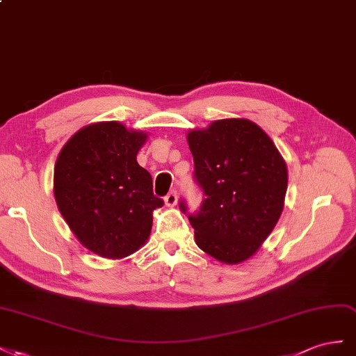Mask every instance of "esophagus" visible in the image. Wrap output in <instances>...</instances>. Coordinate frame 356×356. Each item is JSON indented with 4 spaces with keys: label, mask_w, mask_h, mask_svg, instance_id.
I'll return each mask as SVG.
<instances>
[{
    "label": "esophagus",
    "mask_w": 356,
    "mask_h": 356,
    "mask_svg": "<svg viewBox=\"0 0 356 356\" xmlns=\"http://www.w3.org/2000/svg\"><path fill=\"white\" fill-rule=\"evenodd\" d=\"M164 201H165V206H168V207H175V206L177 204V194H176L175 191L170 192V194L164 198Z\"/></svg>",
    "instance_id": "34e87169"
}]
</instances>
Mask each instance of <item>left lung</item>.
Returning a JSON list of instances; mask_svg holds the SVG:
<instances>
[{"label": "left lung", "instance_id": "left-lung-1", "mask_svg": "<svg viewBox=\"0 0 356 356\" xmlns=\"http://www.w3.org/2000/svg\"><path fill=\"white\" fill-rule=\"evenodd\" d=\"M194 177L206 198L189 215L197 246L225 264L252 258L271 234L285 206L288 167L255 122L219 119L191 129ZM180 210L186 211L185 202Z\"/></svg>", "mask_w": 356, "mask_h": 356}]
</instances>
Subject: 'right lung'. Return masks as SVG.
Wrapping results in <instances>:
<instances>
[{
  "mask_svg": "<svg viewBox=\"0 0 356 356\" xmlns=\"http://www.w3.org/2000/svg\"><path fill=\"white\" fill-rule=\"evenodd\" d=\"M143 131L116 120L80 128L55 162L54 195L76 238L98 257L120 259L146 245L154 210L164 206L152 191L137 154Z\"/></svg>",
  "mask_w": 356,
  "mask_h": 356,
  "instance_id": "add662e5",
  "label": "right lung"
}]
</instances>
